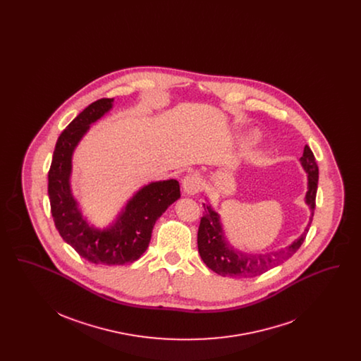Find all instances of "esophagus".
Instances as JSON below:
<instances>
[{"label":"esophagus","instance_id":"1","mask_svg":"<svg viewBox=\"0 0 361 361\" xmlns=\"http://www.w3.org/2000/svg\"><path fill=\"white\" fill-rule=\"evenodd\" d=\"M202 178L197 174H188L183 180V189L189 196H195L202 190Z\"/></svg>","mask_w":361,"mask_h":361}]
</instances>
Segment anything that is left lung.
<instances>
[{
	"instance_id": "8db88e82",
	"label": "left lung",
	"mask_w": 361,
	"mask_h": 361,
	"mask_svg": "<svg viewBox=\"0 0 361 361\" xmlns=\"http://www.w3.org/2000/svg\"><path fill=\"white\" fill-rule=\"evenodd\" d=\"M299 161L307 173V192L305 202L311 211L309 224L303 234L284 249L269 253H246L228 243L224 235L219 214L212 209L211 204H203L204 211L197 231V247L200 257L211 271L218 275L230 277H253L280 265L291 257L293 253H296L309 233L318 188V165L309 146H305L303 155Z\"/></svg>"
}]
</instances>
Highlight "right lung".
I'll list each match as a JSON object with an SVG mask.
<instances>
[{
    "label": "right lung",
    "instance_id": "1",
    "mask_svg": "<svg viewBox=\"0 0 361 361\" xmlns=\"http://www.w3.org/2000/svg\"><path fill=\"white\" fill-rule=\"evenodd\" d=\"M112 105L114 99L90 104L62 131L49 172V197L56 230L81 257L93 264L124 265L146 252L157 219L181 195L177 180L153 181L137 190L108 227L87 224L71 192L73 153L90 124L102 119Z\"/></svg>",
    "mask_w": 361,
    "mask_h": 361
}]
</instances>
